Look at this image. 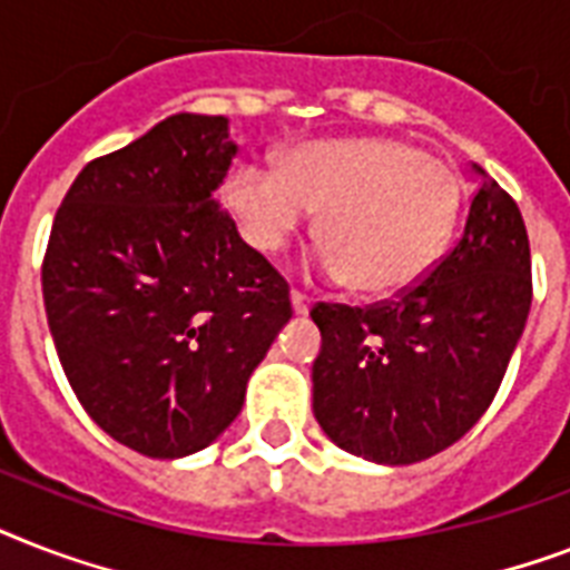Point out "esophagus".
Returning a JSON list of instances; mask_svg holds the SVG:
<instances>
[{
	"mask_svg": "<svg viewBox=\"0 0 570 570\" xmlns=\"http://www.w3.org/2000/svg\"><path fill=\"white\" fill-rule=\"evenodd\" d=\"M289 301H293V309H295V316H307L309 313V298L301 289H293L289 293Z\"/></svg>",
	"mask_w": 570,
	"mask_h": 570,
	"instance_id": "esophagus-1",
	"label": "esophagus"
}]
</instances>
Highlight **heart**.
Listing matches in <instances>:
<instances>
[{
    "label": "heart",
    "instance_id": "b5f03b06",
    "mask_svg": "<svg viewBox=\"0 0 570 570\" xmlns=\"http://www.w3.org/2000/svg\"><path fill=\"white\" fill-rule=\"evenodd\" d=\"M222 205L263 254L281 252L316 216L318 269L365 298H395L445 257L462 184L436 157L386 137L301 142L275 169L234 166Z\"/></svg>",
    "mask_w": 570,
    "mask_h": 570
}]
</instances>
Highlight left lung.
Returning <instances> with one entry per match:
<instances>
[{"instance_id":"left-lung-1","label":"left lung","mask_w":570,"mask_h":570,"mask_svg":"<svg viewBox=\"0 0 570 570\" xmlns=\"http://www.w3.org/2000/svg\"><path fill=\"white\" fill-rule=\"evenodd\" d=\"M451 252L419 286L368 307L316 304L313 415L333 445L413 465L489 410L524 333L533 277L521 210L483 169Z\"/></svg>"}]
</instances>
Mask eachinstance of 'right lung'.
<instances>
[{"instance_id": "add662e5", "label": "right lung", "mask_w": 570, "mask_h": 570, "mask_svg": "<svg viewBox=\"0 0 570 570\" xmlns=\"http://www.w3.org/2000/svg\"><path fill=\"white\" fill-rule=\"evenodd\" d=\"M228 119L175 114L78 173L43 257L69 386L119 445L178 460L237 419L293 318L289 286L216 202Z\"/></svg>"}]
</instances>
